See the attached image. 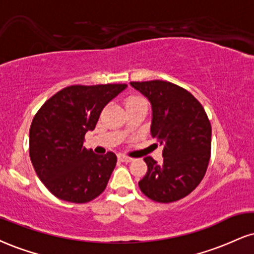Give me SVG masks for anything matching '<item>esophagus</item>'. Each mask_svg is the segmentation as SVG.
Wrapping results in <instances>:
<instances>
[{"label": "esophagus", "instance_id": "obj_1", "mask_svg": "<svg viewBox=\"0 0 254 254\" xmlns=\"http://www.w3.org/2000/svg\"><path fill=\"white\" fill-rule=\"evenodd\" d=\"M118 161L125 162V163H129V162L132 161V158L127 157V156H123V155H118Z\"/></svg>", "mask_w": 254, "mask_h": 254}]
</instances>
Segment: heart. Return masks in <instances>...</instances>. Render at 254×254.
Instances as JSON below:
<instances>
[{"label": "heart", "mask_w": 254, "mask_h": 254, "mask_svg": "<svg viewBox=\"0 0 254 254\" xmlns=\"http://www.w3.org/2000/svg\"><path fill=\"white\" fill-rule=\"evenodd\" d=\"M138 103H146V102L144 99H143L142 97H138V96L130 97L129 99L127 100V104H138Z\"/></svg>", "instance_id": "1"}]
</instances>
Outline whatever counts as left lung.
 Wrapping results in <instances>:
<instances>
[{"label":"left lung","instance_id":"1","mask_svg":"<svg viewBox=\"0 0 254 254\" xmlns=\"http://www.w3.org/2000/svg\"><path fill=\"white\" fill-rule=\"evenodd\" d=\"M151 104L150 132L163 146V163L150 156L142 193L156 202L169 203L190 194L202 181L210 158L212 127L193 94L169 81H131Z\"/></svg>","mask_w":254,"mask_h":254}]
</instances>
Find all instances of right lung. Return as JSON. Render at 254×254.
<instances>
[{"label": "right lung", "mask_w": 254, "mask_h": 254, "mask_svg": "<svg viewBox=\"0 0 254 254\" xmlns=\"http://www.w3.org/2000/svg\"><path fill=\"white\" fill-rule=\"evenodd\" d=\"M127 86L73 85L51 97L36 112L29 129V156L36 175L54 196L85 203L105 190L117 156L87 150L84 137L94 130L106 104Z\"/></svg>", "instance_id": "1"}]
</instances>
